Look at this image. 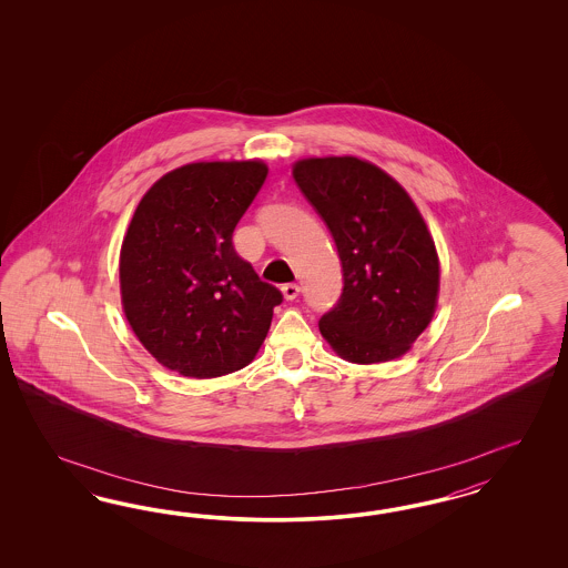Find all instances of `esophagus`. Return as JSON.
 Returning a JSON list of instances; mask_svg holds the SVG:
<instances>
[{"mask_svg":"<svg viewBox=\"0 0 568 568\" xmlns=\"http://www.w3.org/2000/svg\"><path fill=\"white\" fill-rule=\"evenodd\" d=\"M281 292L285 295V300H295V297L300 295V285H295V283H285V285L281 287Z\"/></svg>","mask_w":568,"mask_h":568,"instance_id":"obj_1","label":"esophagus"}]
</instances>
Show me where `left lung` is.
<instances>
[{
	"label": "left lung",
	"instance_id": "1",
	"mask_svg": "<svg viewBox=\"0 0 568 568\" xmlns=\"http://www.w3.org/2000/svg\"><path fill=\"white\" fill-rule=\"evenodd\" d=\"M293 179L327 224L344 271L337 304L318 328L356 364L399 358L437 306L439 258L410 195L387 172L354 155L308 158Z\"/></svg>",
	"mask_w": 568,
	"mask_h": 568
}]
</instances>
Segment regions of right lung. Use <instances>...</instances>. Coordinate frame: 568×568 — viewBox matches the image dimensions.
Wrapping results in <instances>:
<instances>
[{
	"label": "right lung",
	"mask_w": 568,
	"mask_h": 568,
	"mask_svg": "<svg viewBox=\"0 0 568 568\" xmlns=\"http://www.w3.org/2000/svg\"><path fill=\"white\" fill-rule=\"evenodd\" d=\"M266 174L260 160L185 164L155 181L129 224L124 316L155 361L183 377L247 366L283 302L233 247V231Z\"/></svg>",
	"instance_id": "obj_1"
}]
</instances>
